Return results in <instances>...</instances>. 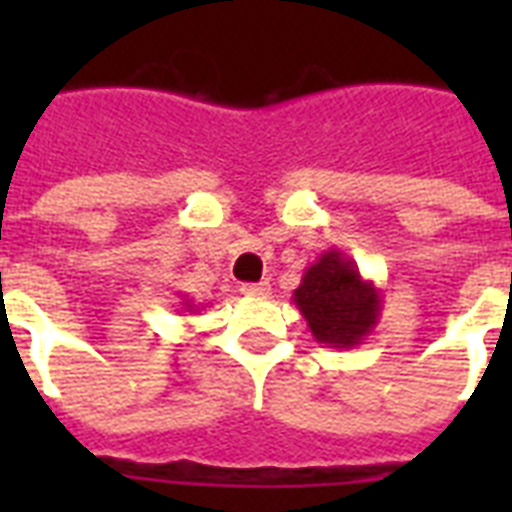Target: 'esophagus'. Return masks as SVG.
Segmentation results:
<instances>
[{
	"label": "esophagus",
	"instance_id": "34e87169",
	"mask_svg": "<svg viewBox=\"0 0 512 512\" xmlns=\"http://www.w3.org/2000/svg\"><path fill=\"white\" fill-rule=\"evenodd\" d=\"M241 292L247 297H268L271 295V284L268 281H257V284H244Z\"/></svg>",
	"mask_w": 512,
	"mask_h": 512
}]
</instances>
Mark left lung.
Instances as JSON below:
<instances>
[{"instance_id": "obj_1", "label": "left lung", "mask_w": 512, "mask_h": 512, "mask_svg": "<svg viewBox=\"0 0 512 512\" xmlns=\"http://www.w3.org/2000/svg\"><path fill=\"white\" fill-rule=\"evenodd\" d=\"M292 300L308 321L313 340L340 350L361 345L374 332L382 313L377 284L364 279L358 265L340 249H327L305 268Z\"/></svg>"}]
</instances>
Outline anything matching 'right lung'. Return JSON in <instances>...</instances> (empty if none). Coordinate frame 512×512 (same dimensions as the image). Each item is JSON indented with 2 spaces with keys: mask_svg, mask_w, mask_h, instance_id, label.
Instances as JSON below:
<instances>
[{
  "mask_svg": "<svg viewBox=\"0 0 512 512\" xmlns=\"http://www.w3.org/2000/svg\"><path fill=\"white\" fill-rule=\"evenodd\" d=\"M183 308H185V311H188V313H196V311H201V305H193L191 300H185V297H183Z\"/></svg>",
  "mask_w": 512,
  "mask_h": 512,
  "instance_id": "obj_1",
  "label": "right lung"
}]
</instances>
